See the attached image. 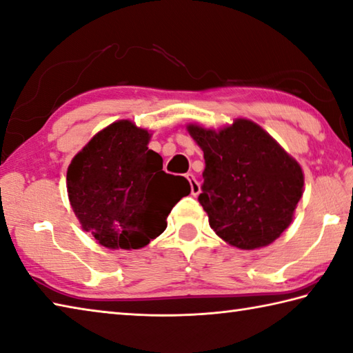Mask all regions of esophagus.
<instances>
[{
    "label": "esophagus",
    "instance_id": "1",
    "mask_svg": "<svg viewBox=\"0 0 353 353\" xmlns=\"http://www.w3.org/2000/svg\"><path fill=\"white\" fill-rule=\"evenodd\" d=\"M186 179H188V182L191 185V194L192 196H197L200 194V185L197 182V179L192 176V174H186Z\"/></svg>",
    "mask_w": 353,
    "mask_h": 353
}]
</instances>
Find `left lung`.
<instances>
[{
  "mask_svg": "<svg viewBox=\"0 0 353 353\" xmlns=\"http://www.w3.org/2000/svg\"><path fill=\"white\" fill-rule=\"evenodd\" d=\"M188 133L203 151L199 202L217 236L248 251L277 240L303 196L299 162L248 119L219 131L190 123Z\"/></svg>",
  "mask_w": 353,
  "mask_h": 353,
  "instance_id": "8db88e82",
  "label": "left lung"
}]
</instances>
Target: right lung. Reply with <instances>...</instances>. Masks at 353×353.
<instances>
[{
    "label": "right lung",
    "instance_id": "right-lung-1",
    "mask_svg": "<svg viewBox=\"0 0 353 353\" xmlns=\"http://www.w3.org/2000/svg\"><path fill=\"white\" fill-rule=\"evenodd\" d=\"M150 133L117 121L93 136L67 170V192L82 230L110 250H139L165 231L190 183L167 174Z\"/></svg>",
    "mask_w": 353,
    "mask_h": 353
}]
</instances>
